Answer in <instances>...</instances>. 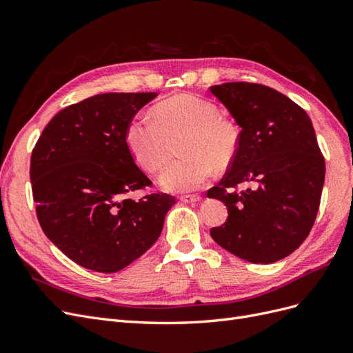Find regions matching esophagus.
I'll return each mask as SVG.
<instances>
[{
  "mask_svg": "<svg viewBox=\"0 0 353 353\" xmlns=\"http://www.w3.org/2000/svg\"><path fill=\"white\" fill-rule=\"evenodd\" d=\"M200 200H201V196H199V194H188V196L181 197V201L183 203H196Z\"/></svg>",
  "mask_w": 353,
  "mask_h": 353,
  "instance_id": "34e87169",
  "label": "esophagus"
}]
</instances>
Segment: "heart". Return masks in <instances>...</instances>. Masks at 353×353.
<instances>
[{
  "label": "heart",
  "mask_w": 353,
  "mask_h": 353,
  "mask_svg": "<svg viewBox=\"0 0 353 353\" xmlns=\"http://www.w3.org/2000/svg\"><path fill=\"white\" fill-rule=\"evenodd\" d=\"M183 134L179 153L160 176V185L174 193L200 188L213 174V168L223 169L239 150L237 125L219 114L215 103L181 94L159 103L154 116L138 113L125 131V143L132 159L148 172H156L168 159L170 138Z\"/></svg>",
  "instance_id": "obj_1"
}]
</instances>
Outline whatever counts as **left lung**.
<instances>
[{
  "mask_svg": "<svg viewBox=\"0 0 353 353\" xmlns=\"http://www.w3.org/2000/svg\"><path fill=\"white\" fill-rule=\"evenodd\" d=\"M210 92L241 128L228 172L208 191L228 209L210 236L248 262L280 261L305 241L319 209L325 162L312 122L301 105L261 83L227 82ZM240 183L251 187L239 192Z\"/></svg>",
  "mask_w": 353,
  "mask_h": 353,
  "instance_id": "1",
  "label": "left lung"
}]
</instances>
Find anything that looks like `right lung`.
Segmentation results:
<instances>
[{"label": "right lung", "instance_id": "right-lung-1", "mask_svg": "<svg viewBox=\"0 0 353 353\" xmlns=\"http://www.w3.org/2000/svg\"><path fill=\"white\" fill-rule=\"evenodd\" d=\"M156 92H105L59 112L30 157L37 216L46 236L83 268L112 274L159 239L175 197L126 196L152 185L125 131Z\"/></svg>", "mask_w": 353, "mask_h": 353}]
</instances>
